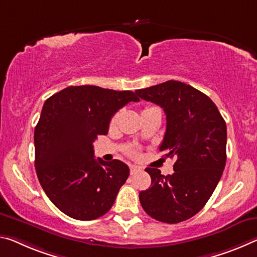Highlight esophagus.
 Wrapping results in <instances>:
<instances>
[{"mask_svg":"<svg viewBox=\"0 0 257 257\" xmlns=\"http://www.w3.org/2000/svg\"><path fill=\"white\" fill-rule=\"evenodd\" d=\"M138 172H140V168H138V167H136V166H130V174L134 175V174H136V173H138Z\"/></svg>","mask_w":257,"mask_h":257,"instance_id":"34e87169","label":"esophagus"}]
</instances>
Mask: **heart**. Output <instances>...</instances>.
Listing matches in <instances>:
<instances>
[{
	"label": "heart",
	"instance_id": "b5f03b06",
	"mask_svg": "<svg viewBox=\"0 0 257 257\" xmlns=\"http://www.w3.org/2000/svg\"><path fill=\"white\" fill-rule=\"evenodd\" d=\"M151 108H158V107H153V106H150V107H146L144 111H146V109H151ZM117 119H119V113H116L115 115H114L112 119H111V122H109V127L111 128H114L116 125V123H117ZM127 153L129 154V156H132V157H135V156H137V152L135 150H133V149H129L128 151H127Z\"/></svg>",
	"mask_w": 257,
	"mask_h": 257
}]
</instances>
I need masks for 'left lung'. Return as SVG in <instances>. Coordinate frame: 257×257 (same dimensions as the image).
I'll return each instance as SVG.
<instances>
[{"label":"left lung","instance_id":"8db88e82","mask_svg":"<svg viewBox=\"0 0 257 257\" xmlns=\"http://www.w3.org/2000/svg\"><path fill=\"white\" fill-rule=\"evenodd\" d=\"M136 93L164 108L167 127L159 151L177 157L173 175L145 169L152 183L141 191V205L159 222H183L203 208L221 180L226 161L225 121L208 96L180 81L138 89Z\"/></svg>","mask_w":257,"mask_h":257}]
</instances>
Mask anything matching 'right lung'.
<instances>
[{
	"mask_svg": "<svg viewBox=\"0 0 257 257\" xmlns=\"http://www.w3.org/2000/svg\"><path fill=\"white\" fill-rule=\"evenodd\" d=\"M135 92L72 85L48 98L34 130L35 169L41 186L64 214L96 219L111 209L129 167L95 159L92 143L106 135L112 116Z\"/></svg>",
	"mask_w": 257,
	"mask_h": 257,
	"instance_id": "obj_1",
	"label": "right lung"
}]
</instances>
